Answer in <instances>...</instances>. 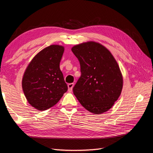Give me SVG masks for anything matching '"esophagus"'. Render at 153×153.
<instances>
[{
	"label": "esophagus",
	"mask_w": 153,
	"mask_h": 153,
	"mask_svg": "<svg viewBox=\"0 0 153 153\" xmlns=\"http://www.w3.org/2000/svg\"><path fill=\"white\" fill-rule=\"evenodd\" d=\"M73 86H74V84H73V83H71V84H68V91H69V92H72Z\"/></svg>",
	"instance_id": "1"
}]
</instances>
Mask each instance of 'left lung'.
<instances>
[{"label": "left lung", "instance_id": "8db88e82", "mask_svg": "<svg viewBox=\"0 0 153 153\" xmlns=\"http://www.w3.org/2000/svg\"><path fill=\"white\" fill-rule=\"evenodd\" d=\"M71 50L78 59L81 76L73 87L80 104L100 114L112 108L121 93L123 76L113 55L100 43L87 42Z\"/></svg>", "mask_w": 153, "mask_h": 153}]
</instances>
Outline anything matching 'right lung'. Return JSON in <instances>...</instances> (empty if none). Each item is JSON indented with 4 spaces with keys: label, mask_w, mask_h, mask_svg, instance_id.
Wrapping results in <instances>:
<instances>
[{
    "label": "right lung",
    "mask_w": 153,
    "mask_h": 153,
    "mask_svg": "<svg viewBox=\"0 0 153 153\" xmlns=\"http://www.w3.org/2000/svg\"><path fill=\"white\" fill-rule=\"evenodd\" d=\"M64 50L62 46L50 45L37 54L26 69L23 91L28 102L37 110L51 108L68 91L59 67Z\"/></svg>",
    "instance_id": "right-lung-1"
}]
</instances>
